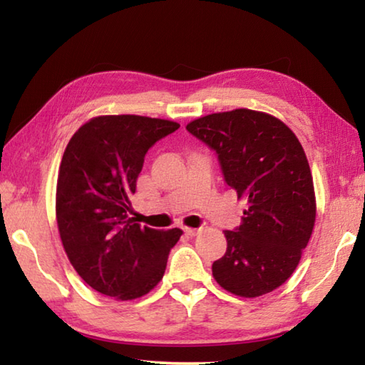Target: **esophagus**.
<instances>
[{
    "instance_id": "esophagus-1",
    "label": "esophagus",
    "mask_w": 365,
    "mask_h": 365,
    "mask_svg": "<svg viewBox=\"0 0 365 365\" xmlns=\"http://www.w3.org/2000/svg\"><path fill=\"white\" fill-rule=\"evenodd\" d=\"M183 232L188 235V237H195V235L200 232V228H191V227H185Z\"/></svg>"
}]
</instances>
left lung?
I'll use <instances>...</instances> for the list:
<instances>
[{"label": "left lung", "instance_id": "1", "mask_svg": "<svg viewBox=\"0 0 365 365\" xmlns=\"http://www.w3.org/2000/svg\"><path fill=\"white\" fill-rule=\"evenodd\" d=\"M187 130L217 153L228 187L248 207L225 230L227 251L212 264L219 285L257 298L283 285L316 224L311 168L299 140L277 117L233 109L191 120Z\"/></svg>", "mask_w": 365, "mask_h": 365}]
</instances>
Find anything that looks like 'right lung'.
Segmentation results:
<instances>
[{
    "instance_id": "obj_1",
    "label": "right lung",
    "mask_w": 365,
    "mask_h": 365,
    "mask_svg": "<svg viewBox=\"0 0 365 365\" xmlns=\"http://www.w3.org/2000/svg\"><path fill=\"white\" fill-rule=\"evenodd\" d=\"M180 123L153 117L98 115L66 146L56 187V220L72 267L101 294L137 299L163 280L180 228H141L128 219L145 154Z\"/></svg>"
}]
</instances>
